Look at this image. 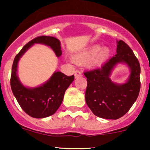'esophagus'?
Segmentation results:
<instances>
[{
	"label": "esophagus",
	"mask_w": 150,
	"mask_h": 150,
	"mask_svg": "<svg viewBox=\"0 0 150 150\" xmlns=\"http://www.w3.org/2000/svg\"><path fill=\"white\" fill-rule=\"evenodd\" d=\"M82 72H80V71L78 70H76L75 72V78H80V77H82Z\"/></svg>",
	"instance_id": "obj_1"
}]
</instances>
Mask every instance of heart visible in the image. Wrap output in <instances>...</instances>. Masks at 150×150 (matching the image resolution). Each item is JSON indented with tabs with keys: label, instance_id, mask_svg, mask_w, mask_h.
Wrapping results in <instances>:
<instances>
[{
	"label": "heart",
	"instance_id": "b5f03b06",
	"mask_svg": "<svg viewBox=\"0 0 150 150\" xmlns=\"http://www.w3.org/2000/svg\"><path fill=\"white\" fill-rule=\"evenodd\" d=\"M110 55L109 47H102L99 44H94L84 48L72 57L75 62L78 63L86 62L90 67L100 66L104 64Z\"/></svg>",
	"mask_w": 150,
	"mask_h": 150
}]
</instances>
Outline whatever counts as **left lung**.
<instances>
[{
    "label": "left lung",
    "instance_id": "left-lung-1",
    "mask_svg": "<svg viewBox=\"0 0 150 150\" xmlns=\"http://www.w3.org/2000/svg\"><path fill=\"white\" fill-rule=\"evenodd\" d=\"M117 54L99 69L85 72L87 78L86 102L96 116L117 120L131 109L140 91V64L134 52L122 40H117ZM129 67L130 75L123 84L113 82L111 72L118 64Z\"/></svg>",
    "mask_w": 150,
    "mask_h": 150
}]
</instances>
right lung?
Here are the masks:
<instances>
[{"mask_svg": "<svg viewBox=\"0 0 150 150\" xmlns=\"http://www.w3.org/2000/svg\"><path fill=\"white\" fill-rule=\"evenodd\" d=\"M34 44L50 47L57 57L62 55L59 40L51 36H39L27 43L15 57L11 69V87L22 110L35 118H44L54 115L61 105L65 91L74 81V75L67 76L55 71L51 78L40 86L34 88L24 86L17 75L18 63L21 57Z\"/></svg>", "mask_w": 150, "mask_h": 150, "instance_id": "add662e5", "label": "right lung"}]
</instances>
